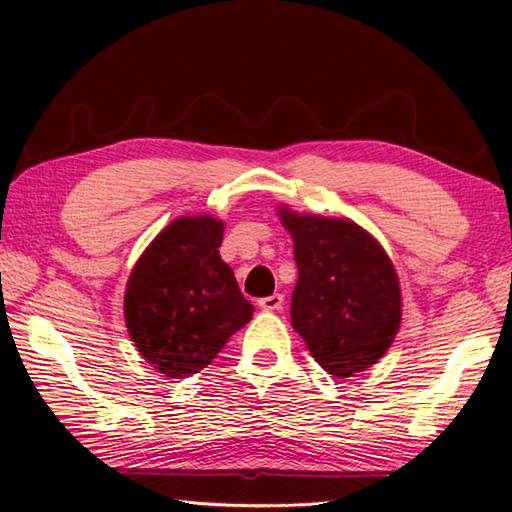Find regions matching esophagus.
<instances>
[{"mask_svg": "<svg viewBox=\"0 0 512 512\" xmlns=\"http://www.w3.org/2000/svg\"><path fill=\"white\" fill-rule=\"evenodd\" d=\"M257 306L266 310V312H277V310L284 308V295L275 292V295H270V297H262L257 301Z\"/></svg>", "mask_w": 512, "mask_h": 512, "instance_id": "esophagus-1", "label": "esophagus"}]
</instances>
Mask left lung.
Listing matches in <instances>:
<instances>
[{
    "instance_id": "8db88e82",
    "label": "left lung",
    "mask_w": 512,
    "mask_h": 512,
    "mask_svg": "<svg viewBox=\"0 0 512 512\" xmlns=\"http://www.w3.org/2000/svg\"><path fill=\"white\" fill-rule=\"evenodd\" d=\"M295 239L299 268L292 328L325 372H365L389 350L402 301L394 264L365 228L350 220L279 209Z\"/></svg>"
}]
</instances>
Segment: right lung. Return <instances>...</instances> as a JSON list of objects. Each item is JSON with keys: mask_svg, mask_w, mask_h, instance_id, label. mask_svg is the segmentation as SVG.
I'll use <instances>...</instances> for the list:
<instances>
[{"mask_svg": "<svg viewBox=\"0 0 512 512\" xmlns=\"http://www.w3.org/2000/svg\"><path fill=\"white\" fill-rule=\"evenodd\" d=\"M224 224L178 217L136 262L125 290L127 332L151 367L169 378L198 374L253 317L217 248Z\"/></svg>", "mask_w": 512, "mask_h": 512, "instance_id": "right-lung-1", "label": "right lung"}]
</instances>
